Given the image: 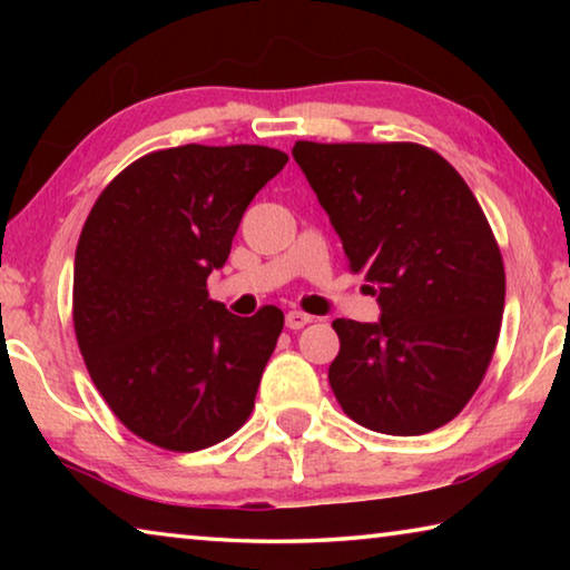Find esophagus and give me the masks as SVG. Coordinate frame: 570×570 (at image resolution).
<instances>
[{
  "label": "esophagus",
  "instance_id": "obj_1",
  "mask_svg": "<svg viewBox=\"0 0 570 570\" xmlns=\"http://www.w3.org/2000/svg\"><path fill=\"white\" fill-rule=\"evenodd\" d=\"M306 324H312V316L308 314H304V312H288L286 314V326L288 330H302V326H306Z\"/></svg>",
  "mask_w": 570,
  "mask_h": 570
}]
</instances>
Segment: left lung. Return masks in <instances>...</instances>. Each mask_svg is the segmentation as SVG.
<instances>
[{
	"mask_svg": "<svg viewBox=\"0 0 570 570\" xmlns=\"http://www.w3.org/2000/svg\"><path fill=\"white\" fill-rule=\"evenodd\" d=\"M382 320H336V402L362 428L424 435L458 417L493 360L505 268L460 173L417 142H312L292 150Z\"/></svg>",
	"mask_w": 570,
	"mask_h": 570,
	"instance_id": "8db88e82",
	"label": "left lung"
}]
</instances>
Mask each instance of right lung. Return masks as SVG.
Returning <instances> with one entry per match:
<instances>
[{
  "label": "right lung",
  "instance_id": "obj_1",
  "mask_svg": "<svg viewBox=\"0 0 570 570\" xmlns=\"http://www.w3.org/2000/svg\"><path fill=\"white\" fill-rule=\"evenodd\" d=\"M266 146H180L118 173L75 250L72 322L95 387L125 428L173 452L248 420L284 312L230 314L206 278L226 264L244 210L286 166Z\"/></svg>",
  "mask_w": 570,
  "mask_h": 570
}]
</instances>
